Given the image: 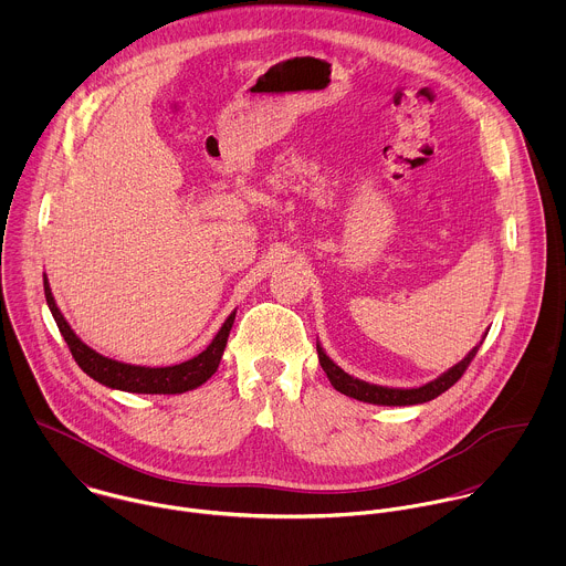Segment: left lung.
<instances>
[{"label": "left lung", "instance_id": "obj_1", "mask_svg": "<svg viewBox=\"0 0 566 566\" xmlns=\"http://www.w3.org/2000/svg\"><path fill=\"white\" fill-rule=\"evenodd\" d=\"M318 348V359H321V366H323L331 386L350 397V399H357V401H364V403L373 405H388V407H403V405H416L427 403L436 397H440L442 392H447L462 375L464 370L469 368V364L473 361V357L478 355L480 346H475L460 364H455L453 368H449L447 373H442L438 379L420 386V388H386V386H375V384H368V381H361V379H355L350 377L348 373H344L326 353H324L321 342L316 344Z\"/></svg>", "mask_w": 566, "mask_h": 566}]
</instances>
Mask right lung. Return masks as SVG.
<instances>
[{"mask_svg":"<svg viewBox=\"0 0 566 566\" xmlns=\"http://www.w3.org/2000/svg\"><path fill=\"white\" fill-rule=\"evenodd\" d=\"M43 287H45V301L48 307L59 324L76 364L81 366L82 373H86L91 379L97 384L113 388V390H124V392H135V395H182L189 390L200 388L211 375L218 370L220 359L227 348V339L231 333V326L235 323V312L224 321L213 342L193 359H187L176 366H165V368H150V366H133L124 361L108 359L99 353H95L91 346H86L81 337L74 333V328L65 321L61 314L48 276L43 274Z\"/></svg>","mask_w":566,"mask_h":566,"instance_id":"1","label":"right lung"}]
</instances>
